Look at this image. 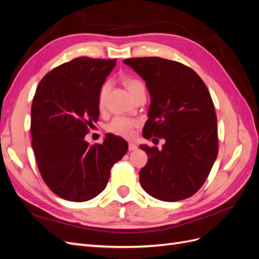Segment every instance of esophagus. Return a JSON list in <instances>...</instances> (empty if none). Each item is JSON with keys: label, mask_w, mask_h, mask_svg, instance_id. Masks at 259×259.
<instances>
[{"label": "esophagus", "mask_w": 259, "mask_h": 259, "mask_svg": "<svg viewBox=\"0 0 259 259\" xmlns=\"http://www.w3.org/2000/svg\"><path fill=\"white\" fill-rule=\"evenodd\" d=\"M128 150H130V151H135V150H137V145L133 144V143H130V144H128Z\"/></svg>", "instance_id": "esophagus-1"}]
</instances>
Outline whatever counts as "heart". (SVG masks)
Here are the masks:
<instances>
[{
  "label": "heart",
  "instance_id": "heart-1",
  "mask_svg": "<svg viewBox=\"0 0 259 259\" xmlns=\"http://www.w3.org/2000/svg\"><path fill=\"white\" fill-rule=\"evenodd\" d=\"M125 85L131 93V95L134 97L136 94L140 91L145 90L144 83L136 79V77H126L124 80ZM110 82H105L99 90L98 94V105L100 108H104L106 97L108 95L109 91H110ZM139 122L136 119H133V117L128 116H123V115H117L114 116L111 120V122L107 125V130L112 133L114 135L121 136L124 138H131L134 135V130L138 126Z\"/></svg>",
  "mask_w": 259,
  "mask_h": 259
}]
</instances>
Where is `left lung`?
<instances>
[{"mask_svg":"<svg viewBox=\"0 0 259 259\" xmlns=\"http://www.w3.org/2000/svg\"><path fill=\"white\" fill-rule=\"evenodd\" d=\"M124 64L143 77L150 94L143 136L165 139L161 150L140 146L148 155L140 185L161 201L189 198L205 183L218 154L217 117L206 85L178 61L143 57Z\"/></svg>","mask_w":259,"mask_h":259,"instance_id":"left-lung-1","label":"left lung"}]
</instances>
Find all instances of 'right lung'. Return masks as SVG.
<instances>
[{"label": "right lung", "instance_id": "1", "mask_svg": "<svg viewBox=\"0 0 259 259\" xmlns=\"http://www.w3.org/2000/svg\"><path fill=\"white\" fill-rule=\"evenodd\" d=\"M116 59L80 57L65 62L38 83L31 107V137L44 183L67 201L85 202L103 191L114 163L127 152L125 140L106 134L85 140L99 116L98 94Z\"/></svg>", "mask_w": 259, "mask_h": 259}]
</instances>
